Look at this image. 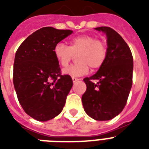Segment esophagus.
Listing matches in <instances>:
<instances>
[{"label": "esophagus", "instance_id": "1", "mask_svg": "<svg viewBox=\"0 0 149 149\" xmlns=\"http://www.w3.org/2000/svg\"><path fill=\"white\" fill-rule=\"evenodd\" d=\"M72 82H73V83H76L77 81L79 80V79H78V78H76V77H72Z\"/></svg>", "mask_w": 149, "mask_h": 149}]
</instances>
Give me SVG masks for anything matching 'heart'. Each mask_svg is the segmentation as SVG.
<instances>
[{"mask_svg":"<svg viewBox=\"0 0 149 149\" xmlns=\"http://www.w3.org/2000/svg\"><path fill=\"white\" fill-rule=\"evenodd\" d=\"M54 56L63 68L67 67L74 55H77V64L65 70V74L80 77L86 74L89 66L92 70L101 67L107 58V48L101 40L89 35H83L72 38L69 46L64 43H57L53 49Z\"/></svg>","mask_w":149,"mask_h":149,"instance_id":"heart-1","label":"heart"}]
</instances>
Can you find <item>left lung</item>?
I'll return each mask as SVG.
<instances>
[{
	"label": "left lung",
	"instance_id": "obj_1",
	"mask_svg": "<svg viewBox=\"0 0 149 149\" xmlns=\"http://www.w3.org/2000/svg\"><path fill=\"white\" fill-rule=\"evenodd\" d=\"M95 29L106 34L107 54L97 72L84 79L86 91L82 103L91 118L108 120L118 115L126 105L132 86L133 57L129 46L117 31L109 27Z\"/></svg>",
	"mask_w": 149,
	"mask_h": 149
}]
</instances>
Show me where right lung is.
Wrapping results in <instances>:
<instances>
[{"instance_id":"1","label":"right lung","mask_w":149,"mask_h":149,"mask_svg":"<svg viewBox=\"0 0 149 149\" xmlns=\"http://www.w3.org/2000/svg\"><path fill=\"white\" fill-rule=\"evenodd\" d=\"M72 33L44 27L30 35L15 54L13 83L24 112L46 121L59 114L72 86V78L61 74L55 45Z\"/></svg>"}]
</instances>
